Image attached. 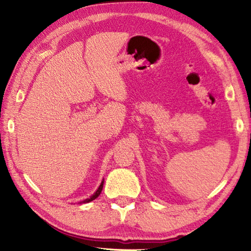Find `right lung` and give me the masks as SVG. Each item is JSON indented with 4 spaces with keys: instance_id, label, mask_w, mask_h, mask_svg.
<instances>
[{
    "instance_id": "right-lung-1",
    "label": "right lung",
    "mask_w": 251,
    "mask_h": 251,
    "mask_svg": "<svg viewBox=\"0 0 251 251\" xmlns=\"http://www.w3.org/2000/svg\"><path fill=\"white\" fill-rule=\"evenodd\" d=\"M103 181L104 180H102V182L100 183V185H99V188L97 189V191L95 192V193L89 197V199H86V200H84V201H79L78 204H85V202H89V201H94V200H96L97 199V197L100 195V193H101V191H102V188H103Z\"/></svg>"
}]
</instances>
